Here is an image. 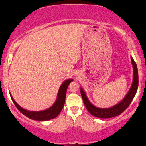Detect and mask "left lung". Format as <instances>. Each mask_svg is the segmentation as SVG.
Returning <instances> with one entry per match:
<instances>
[{"instance_id":"8db88e82","label":"left lung","mask_w":146,"mask_h":146,"mask_svg":"<svg viewBox=\"0 0 146 146\" xmlns=\"http://www.w3.org/2000/svg\"><path fill=\"white\" fill-rule=\"evenodd\" d=\"M131 61L133 69H134V71H133V72H134V74H133V82L131 88L129 92L127 93L124 98L120 102L118 103V104L113 106V107L104 109L95 107V106L91 104L90 101L88 100L84 91L81 88L80 93L84 103L86 109H87L91 115L100 118H112L120 115L121 113H123L129 107L130 104L132 102L133 98H134L136 95L138 86V73L137 66L133 58H131Z\"/></svg>"}]
</instances>
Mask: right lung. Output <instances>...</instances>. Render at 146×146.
Listing matches in <instances>:
<instances>
[{"label":"right lung","instance_id":"1","mask_svg":"<svg viewBox=\"0 0 146 146\" xmlns=\"http://www.w3.org/2000/svg\"><path fill=\"white\" fill-rule=\"evenodd\" d=\"M73 80L71 79H68L66 81H64L62 84L61 85L60 89H59L57 99H56L55 104L51 106L50 108L48 110L42 111H27L24 109L22 108L21 106H19L14 100L13 97L11 96V100L13 101L14 104L15 105L17 108L21 113H23L26 117H28L30 119L40 120V121H46L51 119H53L55 117L60 114L62 110L63 109L64 103H65V98L66 95V91L70 83Z\"/></svg>","mask_w":146,"mask_h":146}]
</instances>
